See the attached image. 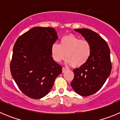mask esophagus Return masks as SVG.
<instances>
[{"label": "esophagus", "instance_id": "obj_1", "mask_svg": "<svg viewBox=\"0 0 120 120\" xmlns=\"http://www.w3.org/2000/svg\"><path fill=\"white\" fill-rule=\"evenodd\" d=\"M62 73H64V72H65L67 71V68L65 67H62Z\"/></svg>", "mask_w": 120, "mask_h": 120}]
</instances>
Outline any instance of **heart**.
Wrapping results in <instances>:
<instances>
[{
	"instance_id": "b5f03b06",
	"label": "heart",
	"mask_w": 120,
	"mask_h": 120,
	"mask_svg": "<svg viewBox=\"0 0 120 120\" xmlns=\"http://www.w3.org/2000/svg\"><path fill=\"white\" fill-rule=\"evenodd\" d=\"M51 52L56 62H61L66 55L68 64L73 67H79L88 59L91 54V45L88 40L69 34L62 37L59 44L53 43L51 47Z\"/></svg>"
}]
</instances>
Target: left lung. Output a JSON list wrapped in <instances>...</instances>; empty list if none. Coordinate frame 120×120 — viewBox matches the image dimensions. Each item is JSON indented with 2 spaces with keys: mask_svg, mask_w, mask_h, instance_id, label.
Masks as SVG:
<instances>
[{
  "mask_svg": "<svg viewBox=\"0 0 120 120\" xmlns=\"http://www.w3.org/2000/svg\"><path fill=\"white\" fill-rule=\"evenodd\" d=\"M91 45V54L85 64L73 70L75 77L71 86L82 96L96 93L105 83L112 70L110 49L106 41L88 29H75Z\"/></svg>",
  "mask_w": 120,
  "mask_h": 120,
  "instance_id": "1",
  "label": "left lung"
}]
</instances>
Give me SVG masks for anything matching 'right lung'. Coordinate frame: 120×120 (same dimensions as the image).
Listing matches in <instances>:
<instances>
[{"instance_id": "right-lung-1", "label": "right lung", "mask_w": 120, "mask_h": 120, "mask_svg": "<svg viewBox=\"0 0 120 120\" xmlns=\"http://www.w3.org/2000/svg\"><path fill=\"white\" fill-rule=\"evenodd\" d=\"M53 27H36L20 36L14 45L11 75L26 96L39 99L52 89L62 66L52 57L51 47L58 39Z\"/></svg>"}]
</instances>
